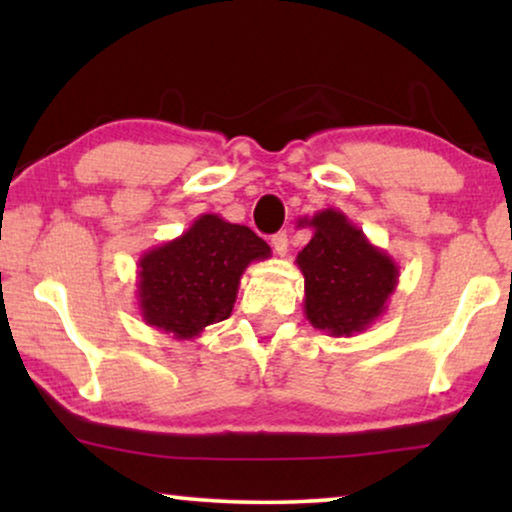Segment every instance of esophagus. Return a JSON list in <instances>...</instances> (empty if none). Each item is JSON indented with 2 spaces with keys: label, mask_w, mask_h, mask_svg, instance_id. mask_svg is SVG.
I'll use <instances>...</instances> for the list:
<instances>
[{
  "label": "esophagus",
  "mask_w": 512,
  "mask_h": 512,
  "mask_svg": "<svg viewBox=\"0 0 512 512\" xmlns=\"http://www.w3.org/2000/svg\"><path fill=\"white\" fill-rule=\"evenodd\" d=\"M272 249H275L277 256H286V249H289V235H286V230H279V233L272 235Z\"/></svg>",
  "instance_id": "34e87169"
}]
</instances>
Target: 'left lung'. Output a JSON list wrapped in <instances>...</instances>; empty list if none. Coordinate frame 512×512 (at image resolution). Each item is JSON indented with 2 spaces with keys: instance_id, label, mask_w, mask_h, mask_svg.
Listing matches in <instances>:
<instances>
[{
  "instance_id": "8db88e82",
  "label": "left lung",
  "mask_w": 512,
  "mask_h": 512,
  "mask_svg": "<svg viewBox=\"0 0 512 512\" xmlns=\"http://www.w3.org/2000/svg\"><path fill=\"white\" fill-rule=\"evenodd\" d=\"M298 226L312 228V240L296 256L307 321L333 338L366 331L387 312L401 275L396 261L338 209L303 216Z\"/></svg>"
}]
</instances>
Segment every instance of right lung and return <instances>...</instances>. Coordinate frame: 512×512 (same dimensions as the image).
<instances>
[{
	"mask_svg": "<svg viewBox=\"0 0 512 512\" xmlns=\"http://www.w3.org/2000/svg\"><path fill=\"white\" fill-rule=\"evenodd\" d=\"M254 230L202 214L174 240L144 251L137 263V305L144 324L174 340H195L233 312L244 270L270 258Z\"/></svg>",
	"mask_w": 512,
	"mask_h": 512,
	"instance_id": "right-lung-1",
	"label": "right lung"
}]
</instances>
